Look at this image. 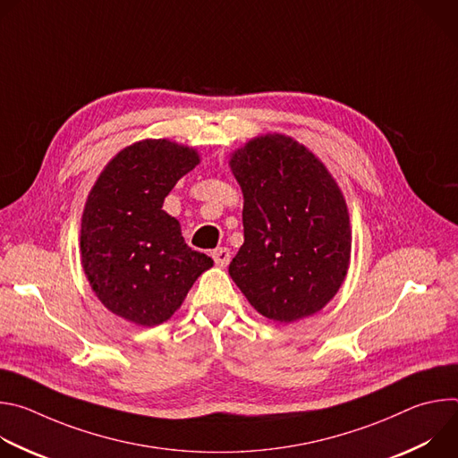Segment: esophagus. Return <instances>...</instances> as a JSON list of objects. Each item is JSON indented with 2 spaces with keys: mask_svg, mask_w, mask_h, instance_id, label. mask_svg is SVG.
Returning <instances> with one entry per match:
<instances>
[{
  "mask_svg": "<svg viewBox=\"0 0 458 458\" xmlns=\"http://www.w3.org/2000/svg\"><path fill=\"white\" fill-rule=\"evenodd\" d=\"M212 257H214V260H216V265L217 267H221V268H225V267H228V263H230V250L228 248H217V250H214L212 251Z\"/></svg>",
  "mask_w": 458,
  "mask_h": 458,
  "instance_id": "1",
  "label": "esophagus"
}]
</instances>
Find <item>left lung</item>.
Masks as SVG:
<instances>
[{"label": "left lung", "instance_id": "1", "mask_svg": "<svg viewBox=\"0 0 458 458\" xmlns=\"http://www.w3.org/2000/svg\"><path fill=\"white\" fill-rule=\"evenodd\" d=\"M230 168L244 198V242L230 277L274 322L317 313L350 267L352 228L339 184L313 152L283 134L250 140Z\"/></svg>", "mask_w": 458, "mask_h": 458}]
</instances>
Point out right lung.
I'll return each mask as SVG.
<instances>
[{
  "instance_id": "1",
  "label": "right lung",
  "mask_w": 458,
  "mask_h": 458,
  "mask_svg": "<svg viewBox=\"0 0 458 458\" xmlns=\"http://www.w3.org/2000/svg\"><path fill=\"white\" fill-rule=\"evenodd\" d=\"M199 154L168 140L123 148L94 182L81 217V265L106 310L140 326L168 320L214 260L191 250L163 210Z\"/></svg>"
}]
</instances>
